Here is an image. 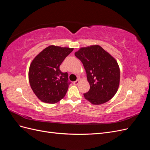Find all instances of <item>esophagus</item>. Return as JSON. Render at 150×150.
I'll list each match as a JSON object with an SVG mask.
<instances>
[{"label":"esophagus","mask_w":150,"mask_h":150,"mask_svg":"<svg viewBox=\"0 0 150 150\" xmlns=\"http://www.w3.org/2000/svg\"><path fill=\"white\" fill-rule=\"evenodd\" d=\"M79 81L78 79V80H76V81H74V82H73V84L74 85H78L79 84Z\"/></svg>","instance_id":"34e87169"}]
</instances>
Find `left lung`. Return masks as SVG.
I'll return each mask as SVG.
<instances>
[{
  "label": "left lung",
  "instance_id": "obj_1",
  "mask_svg": "<svg viewBox=\"0 0 150 150\" xmlns=\"http://www.w3.org/2000/svg\"><path fill=\"white\" fill-rule=\"evenodd\" d=\"M74 55L82 62L90 84L85 98L93 104L110 100L120 85V71L115 59L98 45L81 48Z\"/></svg>",
  "mask_w": 150,
  "mask_h": 150
}]
</instances>
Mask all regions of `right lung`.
<instances>
[{"mask_svg":"<svg viewBox=\"0 0 150 150\" xmlns=\"http://www.w3.org/2000/svg\"><path fill=\"white\" fill-rule=\"evenodd\" d=\"M73 48L50 46L32 61L29 80L33 92L40 101L54 104L65 96L71 82L67 72L59 69L64 59Z\"/></svg>","mask_w":150,"mask_h":150,"instance_id":"right-lung-1","label":"right lung"}]
</instances>
